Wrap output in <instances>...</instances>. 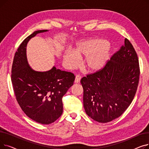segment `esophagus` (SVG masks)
Returning a JSON list of instances; mask_svg holds the SVG:
<instances>
[{
	"mask_svg": "<svg viewBox=\"0 0 149 149\" xmlns=\"http://www.w3.org/2000/svg\"><path fill=\"white\" fill-rule=\"evenodd\" d=\"M81 79V77L79 75H77L75 77V83H80V80Z\"/></svg>",
	"mask_w": 149,
	"mask_h": 149,
	"instance_id": "obj_1",
	"label": "esophagus"
}]
</instances>
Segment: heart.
Listing matches in <instances>:
<instances>
[{"instance_id": "1", "label": "heart", "mask_w": 149, "mask_h": 149, "mask_svg": "<svg viewBox=\"0 0 149 149\" xmlns=\"http://www.w3.org/2000/svg\"><path fill=\"white\" fill-rule=\"evenodd\" d=\"M107 43L99 39H89L81 42L71 50H66L63 60L68 67L77 65L79 57L85 56L84 65L89 72H96L102 69L109 58Z\"/></svg>"}]
</instances>
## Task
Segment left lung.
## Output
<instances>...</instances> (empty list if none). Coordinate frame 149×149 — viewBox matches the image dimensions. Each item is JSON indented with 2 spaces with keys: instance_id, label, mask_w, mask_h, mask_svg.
<instances>
[{
  "instance_id": "obj_1",
  "label": "left lung",
  "mask_w": 149,
  "mask_h": 149,
  "mask_svg": "<svg viewBox=\"0 0 149 149\" xmlns=\"http://www.w3.org/2000/svg\"><path fill=\"white\" fill-rule=\"evenodd\" d=\"M139 74L136 52L125 38L124 45L102 69L81 79L86 113L102 123L118 118L135 95Z\"/></svg>"
}]
</instances>
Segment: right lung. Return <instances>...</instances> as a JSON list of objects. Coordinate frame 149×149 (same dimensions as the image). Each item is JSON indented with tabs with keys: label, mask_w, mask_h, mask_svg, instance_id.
Returning <instances> with one entry per match:
<instances>
[{
	"label": "right lung",
	"mask_w": 149,
	"mask_h": 149,
	"mask_svg": "<svg viewBox=\"0 0 149 149\" xmlns=\"http://www.w3.org/2000/svg\"><path fill=\"white\" fill-rule=\"evenodd\" d=\"M48 31H34L22 42L15 54L11 69V81L19 106L29 118L42 124H51L61 115L63 96L73 85L75 77L55 66L39 72L29 65L28 42L37 34Z\"/></svg>",
	"instance_id": "obj_1"
}]
</instances>
